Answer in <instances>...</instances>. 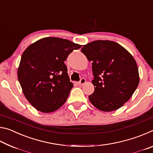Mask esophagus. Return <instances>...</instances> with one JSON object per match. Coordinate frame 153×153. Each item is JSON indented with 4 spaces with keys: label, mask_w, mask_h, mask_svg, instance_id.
I'll return each instance as SVG.
<instances>
[{
    "label": "esophagus",
    "mask_w": 153,
    "mask_h": 153,
    "mask_svg": "<svg viewBox=\"0 0 153 153\" xmlns=\"http://www.w3.org/2000/svg\"><path fill=\"white\" fill-rule=\"evenodd\" d=\"M86 82V79H85L84 78H82L81 80L79 81V82H78V84L79 85H83V84H84Z\"/></svg>",
    "instance_id": "obj_1"
}]
</instances>
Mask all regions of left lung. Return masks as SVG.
<instances>
[{
  "label": "left lung",
  "instance_id": "8db88e82",
  "mask_svg": "<svg viewBox=\"0 0 153 153\" xmlns=\"http://www.w3.org/2000/svg\"><path fill=\"white\" fill-rule=\"evenodd\" d=\"M81 51L92 61L94 92L88 98L100 111L110 112L122 107L133 95L140 81L133 56L120 44L94 40Z\"/></svg>",
  "mask_w": 153,
  "mask_h": 153
}]
</instances>
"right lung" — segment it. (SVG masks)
Wrapping results in <instances>:
<instances>
[{"label":"right lung","mask_w":153,"mask_h":153,"mask_svg":"<svg viewBox=\"0 0 153 153\" xmlns=\"http://www.w3.org/2000/svg\"><path fill=\"white\" fill-rule=\"evenodd\" d=\"M82 45L56 37L38 40L25 49L17 69L24 94L33 107L51 113L66 102L74 85L64 61Z\"/></svg>","instance_id":"add662e5"}]
</instances>
